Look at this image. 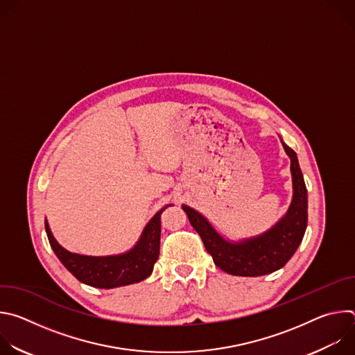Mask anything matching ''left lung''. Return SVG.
<instances>
[{
    "label": "left lung",
    "instance_id": "8db88e82",
    "mask_svg": "<svg viewBox=\"0 0 355 355\" xmlns=\"http://www.w3.org/2000/svg\"><path fill=\"white\" fill-rule=\"evenodd\" d=\"M282 141V139H281ZM291 159L293 195L286 214L260 236L240 241L226 240L198 211L182 205L214 263L222 271L239 277H260L282 268L295 254L308 226V189L295 151L282 141Z\"/></svg>",
    "mask_w": 355,
    "mask_h": 355
}]
</instances>
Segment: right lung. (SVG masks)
<instances>
[{"mask_svg": "<svg viewBox=\"0 0 355 355\" xmlns=\"http://www.w3.org/2000/svg\"><path fill=\"white\" fill-rule=\"evenodd\" d=\"M168 207L171 205L164 207L150 219L132 250L118 256L92 257L70 252L56 241L47 220H44V227L55 254L80 282L94 288L111 289L140 282L153 271L160 254V216Z\"/></svg>", "mask_w": 355, "mask_h": 355, "instance_id": "1", "label": "right lung"}]
</instances>
